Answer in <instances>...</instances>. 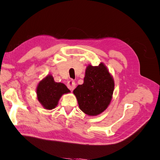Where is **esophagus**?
Masks as SVG:
<instances>
[{
    "label": "esophagus",
    "instance_id": "esophagus-1",
    "mask_svg": "<svg viewBox=\"0 0 160 160\" xmlns=\"http://www.w3.org/2000/svg\"><path fill=\"white\" fill-rule=\"evenodd\" d=\"M67 87H68V88L70 90V91H73V89L75 88V87H76V83H75V82L73 81V80H69L68 82L67 83Z\"/></svg>",
    "mask_w": 160,
    "mask_h": 160
}]
</instances>
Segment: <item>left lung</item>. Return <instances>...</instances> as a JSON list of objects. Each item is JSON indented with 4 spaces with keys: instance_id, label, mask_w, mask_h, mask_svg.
<instances>
[{
    "instance_id": "left-lung-1",
    "label": "left lung",
    "mask_w": 160,
    "mask_h": 160,
    "mask_svg": "<svg viewBox=\"0 0 160 160\" xmlns=\"http://www.w3.org/2000/svg\"><path fill=\"white\" fill-rule=\"evenodd\" d=\"M114 80L103 63L98 66L89 64L85 71L84 83L73 90L80 109L85 114L95 116L103 113L111 103Z\"/></svg>"
}]
</instances>
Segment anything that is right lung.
<instances>
[{
  "mask_svg": "<svg viewBox=\"0 0 160 160\" xmlns=\"http://www.w3.org/2000/svg\"><path fill=\"white\" fill-rule=\"evenodd\" d=\"M70 92L63 83L56 82L52 75L48 74L40 81L36 88V95L40 103L45 109L56 108L64 94Z\"/></svg>",
  "mask_w": 160,
  "mask_h": 160,
  "instance_id": "obj_1",
  "label": "right lung"
}]
</instances>
